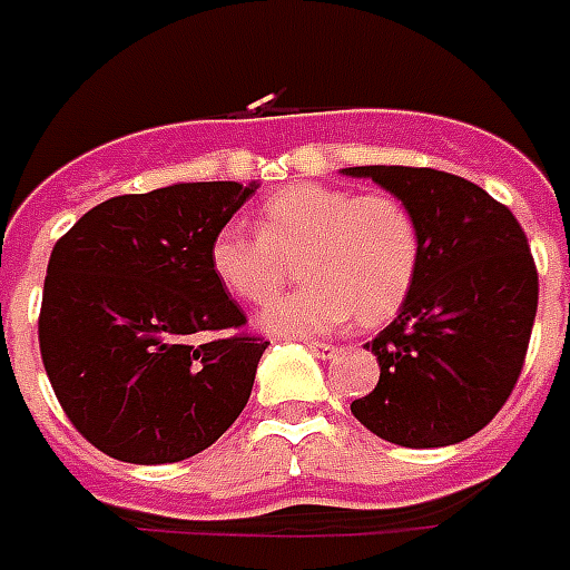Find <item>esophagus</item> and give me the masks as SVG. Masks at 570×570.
Segmentation results:
<instances>
[{
  "instance_id": "34e87169",
  "label": "esophagus",
  "mask_w": 570,
  "mask_h": 570,
  "mask_svg": "<svg viewBox=\"0 0 570 570\" xmlns=\"http://www.w3.org/2000/svg\"><path fill=\"white\" fill-rule=\"evenodd\" d=\"M306 345H309L312 354H318L321 361H331L333 354H336V348H333V345H327V342H306Z\"/></svg>"
}]
</instances>
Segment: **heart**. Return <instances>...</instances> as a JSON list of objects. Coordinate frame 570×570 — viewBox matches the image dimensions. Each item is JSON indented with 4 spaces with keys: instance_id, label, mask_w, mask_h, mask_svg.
I'll use <instances>...</instances> for the list:
<instances>
[{
    "instance_id": "obj_1",
    "label": "heart",
    "mask_w": 570,
    "mask_h": 570,
    "mask_svg": "<svg viewBox=\"0 0 570 570\" xmlns=\"http://www.w3.org/2000/svg\"><path fill=\"white\" fill-rule=\"evenodd\" d=\"M258 230L225 225L209 243L216 279L246 303L273 301L301 267L303 285L261 315L276 336H318L351 318L382 324L409 301L421 269V230L400 198L324 183H297L269 195Z\"/></svg>"
}]
</instances>
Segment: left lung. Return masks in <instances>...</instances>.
Segmentation results:
<instances>
[{
	"label": "left lung",
	"mask_w": 570,
	"mask_h": 570,
	"mask_svg": "<svg viewBox=\"0 0 570 570\" xmlns=\"http://www.w3.org/2000/svg\"><path fill=\"white\" fill-rule=\"evenodd\" d=\"M412 209L421 269L396 318L366 348L382 366L351 414L402 448H444L483 430L511 396L538 312V273L513 213L481 186L432 168L363 165Z\"/></svg>",
	"instance_id": "left-lung-1"
}]
</instances>
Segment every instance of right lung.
<instances>
[{
    "label": "right lung",
    "mask_w": 570,
    "mask_h": 570,
    "mask_svg": "<svg viewBox=\"0 0 570 570\" xmlns=\"http://www.w3.org/2000/svg\"><path fill=\"white\" fill-rule=\"evenodd\" d=\"M258 183H174L98 204L50 252L38 342L77 432L114 460L179 463L237 421L269 342L209 267ZM216 330L228 332L208 342Z\"/></svg>",
    "instance_id": "1"
}]
</instances>
